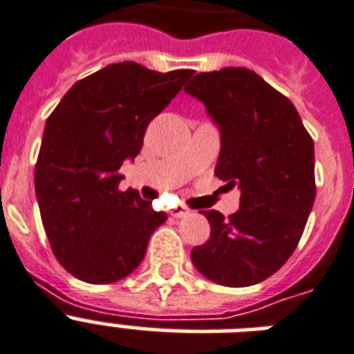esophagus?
<instances>
[{
	"mask_svg": "<svg viewBox=\"0 0 354 354\" xmlns=\"http://www.w3.org/2000/svg\"><path fill=\"white\" fill-rule=\"evenodd\" d=\"M171 215L174 216V218H183V216L191 215V209L185 207V205H178V207H174V209L171 211Z\"/></svg>",
	"mask_w": 354,
	"mask_h": 354,
	"instance_id": "1",
	"label": "esophagus"
}]
</instances>
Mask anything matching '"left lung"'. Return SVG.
I'll return each mask as SVG.
<instances>
[{"instance_id": "left-lung-1", "label": "left lung", "mask_w": 354, "mask_h": 354, "mask_svg": "<svg viewBox=\"0 0 354 354\" xmlns=\"http://www.w3.org/2000/svg\"><path fill=\"white\" fill-rule=\"evenodd\" d=\"M183 90L221 128L215 176L241 187V207L227 218L202 211L211 235L191 259L218 285H257L288 261L303 235L316 196L314 141L296 106L252 69L198 73Z\"/></svg>"}]
</instances>
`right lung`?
<instances>
[{"mask_svg":"<svg viewBox=\"0 0 354 354\" xmlns=\"http://www.w3.org/2000/svg\"><path fill=\"white\" fill-rule=\"evenodd\" d=\"M193 73L110 64L75 82L47 118L36 198L55 257L77 279L102 285L132 274L167 221L136 189H119V169Z\"/></svg>","mask_w":354,"mask_h":354,"instance_id":"1","label":"right lung"}]
</instances>
